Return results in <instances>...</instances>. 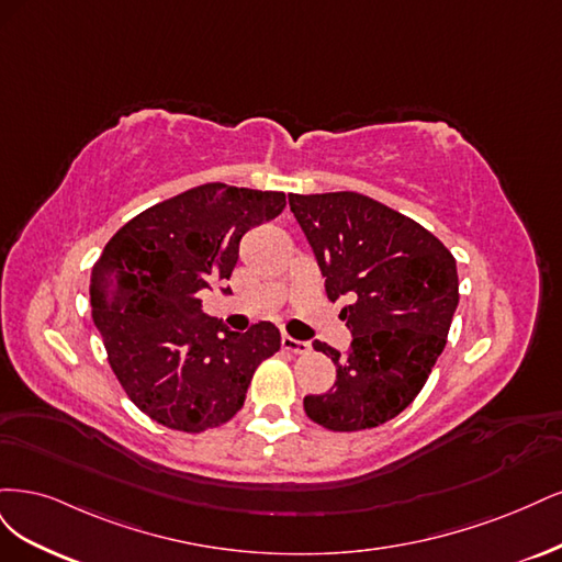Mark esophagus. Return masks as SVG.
Segmentation results:
<instances>
[{"mask_svg":"<svg viewBox=\"0 0 562 562\" xmlns=\"http://www.w3.org/2000/svg\"><path fill=\"white\" fill-rule=\"evenodd\" d=\"M282 350L292 352V355H307L311 352V346L305 340H296L292 336H282Z\"/></svg>","mask_w":562,"mask_h":562,"instance_id":"1","label":"esophagus"}]
</instances>
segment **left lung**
<instances>
[{
    "label": "left lung",
    "instance_id": "1",
    "mask_svg": "<svg viewBox=\"0 0 562 562\" xmlns=\"http://www.w3.org/2000/svg\"><path fill=\"white\" fill-rule=\"evenodd\" d=\"M311 243L327 296L348 294L340 319L352 334L331 357L336 383L303 408L334 431H359L396 418L427 383L446 348L460 301L458 268L446 245L418 222L355 191L289 195Z\"/></svg>",
    "mask_w": 562,
    "mask_h": 562
}]
</instances>
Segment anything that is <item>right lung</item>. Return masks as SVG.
Masks as SVG:
<instances>
[{
    "instance_id": "right-lung-1",
    "label": "right lung",
    "mask_w": 562,
    "mask_h": 562,
    "mask_svg": "<svg viewBox=\"0 0 562 562\" xmlns=\"http://www.w3.org/2000/svg\"><path fill=\"white\" fill-rule=\"evenodd\" d=\"M284 205L282 191L212 182L139 212L104 245L90 270L93 322L121 387L151 420L189 434L228 423L280 350L276 324L228 331L203 313L201 292L231 278L243 235Z\"/></svg>"
}]
</instances>
